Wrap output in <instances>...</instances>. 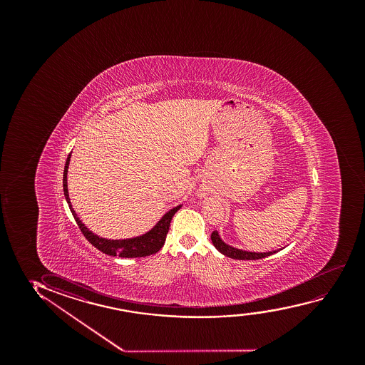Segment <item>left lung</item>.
Here are the masks:
<instances>
[{
	"label": "left lung",
	"instance_id": "left-lung-1",
	"mask_svg": "<svg viewBox=\"0 0 365 365\" xmlns=\"http://www.w3.org/2000/svg\"><path fill=\"white\" fill-rule=\"evenodd\" d=\"M210 240H212V243H213V245H215L218 252H220V253L225 255V257H230L232 259H262V258H265V257H268V255H274L277 252L282 250V248H279V250H270V252H252V250L235 248L233 245H230L228 243H225V240L220 238V232H217V230H215V232L212 233V235H210Z\"/></svg>",
	"mask_w": 365,
	"mask_h": 365
}]
</instances>
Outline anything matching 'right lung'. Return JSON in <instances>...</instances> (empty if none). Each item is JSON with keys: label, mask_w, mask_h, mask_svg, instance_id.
I'll return each mask as SVG.
<instances>
[{"label": "right lung", "mask_w": 365, "mask_h": 365, "mask_svg": "<svg viewBox=\"0 0 365 365\" xmlns=\"http://www.w3.org/2000/svg\"><path fill=\"white\" fill-rule=\"evenodd\" d=\"M71 155H72V152L67 157L65 170H63V193H65V198L68 203L72 215L80 227L81 232L83 233L91 245H95L97 250H101L105 255H120V258H140V257L155 255L157 252H160V248L165 245V235L170 230V220L175 215V212L180 210L182 205H177L175 208L168 210L150 230H147L143 235L132 237V238H125V240L102 238L100 235H95L92 230H88L85 223H82V220L77 217L72 203H71L68 185H67V173H68Z\"/></svg>", "instance_id": "right-lung-1"}]
</instances>
